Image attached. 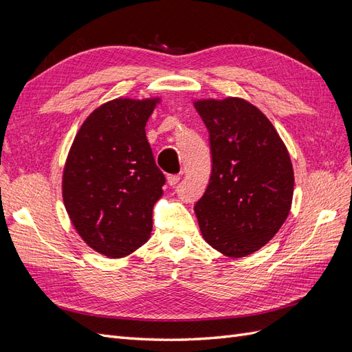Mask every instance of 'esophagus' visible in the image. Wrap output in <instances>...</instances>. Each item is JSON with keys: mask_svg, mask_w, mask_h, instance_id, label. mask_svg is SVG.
<instances>
[{"mask_svg": "<svg viewBox=\"0 0 352 352\" xmlns=\"http://www.w3.org/2000/svg\"><path fill=\"white\" fill-rule=\"evenodd\" d=\"M179 180H180V176H179V175H168V176H167V184H168L170 186L177 185Z\"/></svg>", "mask_w": 352, "mask_h": 352, "instance_id": "esophagus-1", "label": "esophagus"}]
</instances>
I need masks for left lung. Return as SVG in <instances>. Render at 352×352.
Returning a JSON list of instances; mask_svg holds the SVG:
<instances>
[{
	"instance_id": "1",
	"label": "left lung",
	"mask_w": 352,
	"mask_h": 352,
	"mask_svg": "<svg viewBox=\"0 0 352 352\" xmlns=\"http://www.w3.org/2000/svg\"><path fill=\"white\" fill-rule=\"evenodd\" d=\"M210 132L211 176L195 214L204 241L239 258L273 239L292 206L294 168L272 122L243 98L197 100Z\"/></svg>"
}]
</instances>
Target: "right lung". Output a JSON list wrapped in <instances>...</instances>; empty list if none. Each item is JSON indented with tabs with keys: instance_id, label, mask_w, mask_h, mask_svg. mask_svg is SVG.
I'll list each match as a JSON object with an SVG mask.
<instances>
[{
	"instance_id": "right-lung-1",
	"label": "right lung",
	"mask_w": 352,
	"mask_h": 352,
	"mask_svg": "<svg viewBox=\"0 0 352 352\" xmlns=\"http://www.w3.org/2000/svg\"><path fill=\"white\" fill-rule=\"evenodd\" d=\"M162 98H116L95 109L74 136L63 170V201L89 248L123 258L150 239L166 177L145 126Z\"/></svg>"
}]
</instances>
